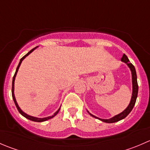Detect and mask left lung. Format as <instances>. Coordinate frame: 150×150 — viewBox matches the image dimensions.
<instances>
[{"label": "left lung", "instance_id": "left-lung-1", "mask_svg": "<svg viewBox=\"0 0 150 150\" xmlns=\"http://www.w3.org/2000/svg\"><path fill=\"white\" fill-rule=\"evenodd\" d=\"M121 61L122 62L125 63V64L128 65V67L130 68L131 72V76H132V96H131V102H130V103L128 104V107H127L126 108H125V110H124L121 113H120V114L114 116V117H112V118H110V119L99 118V117L92 115L91 113H90L87 110V112L89 113V115H90L91 116L95 117V118L99 119V120H100L102 122H107V123H112V122H117L119 121V120H121L122 119L125 118V117H126L130 112H131V110H133V108H134V105H135V103H136V101H137V95H138L139 86H138V83H137V72H136L135 67H134V66L130 62L129 59H128V57H127V56L125 55V54H123V55H122L121 58Z\"/></svg>", "mask_w": 150, "mask_h": 150}]
</instances>
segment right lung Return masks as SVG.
I'll return each instance as SVG.
<instances>
[{
    "mask_svg": "<svg viewBox=\"0 0 150 150\" xmlns=\"http://www.w3.org/2000/svg\"><path fill=\"white\" fill-rule=\"evenodd\" d=\"M38 47V46L35 47V48H33V49H32V50H30V51H29V52L28 53V54H27L26 55H25V56H24V57H22V59H20V61H19V64H18L17 67H16V72H15V74H14V75H13V80H12V91H11V92H12V97H13V102H14V103H15V105H16V108H17L18 111L19 112V113H20V114L22 115V116H24V117H26V118H27V119H28V120H32V121H35V122H43V121H46V120H49V119H51V118H52V117H54V116H56V115H57V113H58V112H59V111L60 108H59V110H57V111L56 112L54 113V114L53 115H51V116H48V117H43V118H40V117H33V116L29 115L26 114V113H25V112H24L22 111V110H21V108H20V107H19V105H18L17 102H16V98H15V96H14V81H15V78H16V74H17V72H18V70H19V67H20V65H21V63H22V62L23 61V59H25L27 57H28V56L29 55V54H30V53H32V52H33V51H34V50L35 49V48H37Z\"/></svg>",
    "mask_w": 150,
    "mask_h": 150,
    "instance_id": "right-lung-1",
    "label": "right lung"
}]
</instances>
